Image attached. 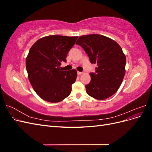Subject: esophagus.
Here are the masks:
<instances>
[{"instance_id": "34e87169", "label": "esophagus", "mask_w": 152, "mask_h": 152, "mask_svg": "<svg viewBox=\"0 0 152 152\" xmlns=\"http://www.w3.org/2000/svg\"><path fill=\"white\" fill-rule=\"evenodd\" d=\"M82 73H82V72H77V74L78 75H81V74H82Z\"/></svg>"}]
</instances>
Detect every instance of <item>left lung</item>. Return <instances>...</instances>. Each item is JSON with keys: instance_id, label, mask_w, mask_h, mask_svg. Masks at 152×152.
I'll list each match as a JSON object with an SVG mask.
<instances>
[{"instance_id": "1", "label": "left lung", "mask_w": 152, "mask_h": 152, "mask_svg": "<svg viewBox=\"0 0 152 152\" xmlns=\"http://www.w3.org/2000/svg\"><path fill=\"white\" fill-rule=\"evenodd\" d=\"M76 44L88 55L91 63L96 64L95 73H91V82L86 86L87 93L103 100L116 93L126 73V58L115 41L98 34L82 35Z\"/></svg>"}]
</instances>
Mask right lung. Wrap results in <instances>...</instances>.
I'll return each instance as SVG.
<instances>
[{
  "mask_svg": "<svg viewBox=\"0 0 152 152\" xmlns=\"http://www.w3.org/2000/svg\"><path fill=\"white\" fill-rule=\"evenodd\" d=\"M78 37L49 35L39 39L31 47L26 59L30 84L40 97L50 103H58L70 95L77 79V70L63 71L69 50Z\"/></svg>",
  "mask_w": 152,
  "mask_h": 152,
  "instance_id": "1",
  "label": "right lung"
}]
</instances>
